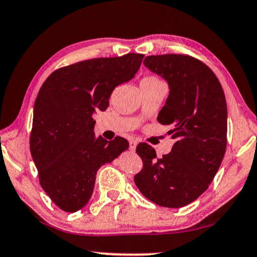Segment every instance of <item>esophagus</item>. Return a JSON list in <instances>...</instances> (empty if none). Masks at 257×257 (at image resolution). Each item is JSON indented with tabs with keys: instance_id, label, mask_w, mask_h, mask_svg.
Returning <instances> with one entry per match:
<instances>
[{
	"instance_id": "1",
	"label": "esophagus",
	"mask_w": 257,
	"mask_h": 257,
	"mask_svg": "<svg viewBox=\"0 0 257 257\" xmlns=\"http://www.w3.org/2000/svg\"><path fill=\"white\" fill-rule=\"evenodd\" d=\"M136 146H137V141L132 139L129 141V149L130 151H135L136 150Z\"/></svg>"
}]
</instances>
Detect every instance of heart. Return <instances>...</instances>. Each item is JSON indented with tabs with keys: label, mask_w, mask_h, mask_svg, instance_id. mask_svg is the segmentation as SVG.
<instances>
[{
	"label": "heart",
	"mask_w": 257,
	"mask_h": 257,
	"mask_svg": "<svg viewBox=\"0 0 257 257\" xmlns=\"http://www.w3.org/2000/svg\"><path fill=\"white\" fill-rule=\"evenodd\" d=\"M142 81L143 82H158L160 80H158L156 77H147V78H144Z\"/></svg>",
	"instance_id": "b5f03b06"
}]
</instances>
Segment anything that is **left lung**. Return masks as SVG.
<instances>
[{
    "label": "left lung",
    "mask_w": 257,
    "mask_h": 257,
    "mask_svg": "<svg viewBox=\"0 0 257 257\" xmlns=\"http://www.w3.org/2000/svg\"><path fill=\"white\" fill-rule=\"evenodd\" d=\"M144 66L164 79L169 96L157 120L171 125V153L140 143L143 161L134 177L141 193L163 207L179 208L200 197L218 172L227 146V104L223 89L208 66L185 55L146 57Z\"/></svg>",
    "instance_id": "left-lung-1"
}]
</instances>
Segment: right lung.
Instances as JSON below:
<instances>
[{
    "mask_svg": "<svg viewBox=\"0 0 257 257\" xmlns=\"http://www.w3.org/2000/svg\"><path fill=\"white\" fill-rule=\"evenodd\" d=\"M143 55L95 58L61 67L39 89L30 135L32 160L46 194L65 212L91 199L96 172L128 149L123 137H95L93 114L106 110L116 86L132 80Z\"/></svg>",
    "mask_w": 257,
    "mask_h": 257,
    "instance_id": "1",
    "label": "right lung"
}]
</instances>
